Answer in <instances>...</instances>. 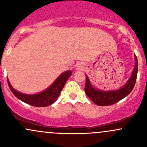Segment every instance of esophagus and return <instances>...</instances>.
I'll return each mask as SVG.
<instances>
[{
	"label": "esophagus",
	"mask_w": 147,
	"mask_h": 147,
	"mask_svg": "<svg viewBox=\"0 0 147 147\" xmlns=\"http://www.w3.org/2000/svg\"><path fill=\"white\" fill-rule=\"evenodd\" d=\"M84 65L82 63H78V64H77V66H76V69H78V70H80V69H84Z\"/></svg>",
	"instance_id": "1"
}]
</instances>
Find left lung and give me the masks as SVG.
<instances>
[{
	"label": "left lung",
	"instance_id": "left-lung-1",
	"mask_svg": "<svg viewBox=\"0 0 147 147\" xmlns=\"http://www.w3.org/2000/svg\"><path fill=\"white\" fill-rule=\"evenodd\" d=\"M134 67L131 72V76L129 77L127 82L120 87L119 89L115 90H99L95 88L92 84L88 77L86 75V84H85V93L89 98L94 104L99 106H107L112 105L122 100L127 97L131 91L135 84L137 80L138 72V61L137 56L134 55Z\"/></svg>",
	"mask_w": 147,
	"mask_h": 147
}]
</instances>
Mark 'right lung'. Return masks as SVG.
<instances>
[{
    "label": "right lung",
    "mask_w": 147,
    "mask_h": 147,
    "mask_svg": "<svg viewBox=\"0 0 147 147\" xmlns=\"http://www.w3.org/2000/svg\"><path fill=\"white\" fill-rule=\"evenodd\" d=\"M72 73V72L70 70L65 71L60 74V76L47 89L40 92L33 94H24L15 90L13 86L10 84L8 78L7 80H8V84L10 90L18 99L32 106L42 107L49 106L55 102L64 87L65 83L69 79Z\"/></svg>",
    "instance_id": "1"
}]
</instances>
